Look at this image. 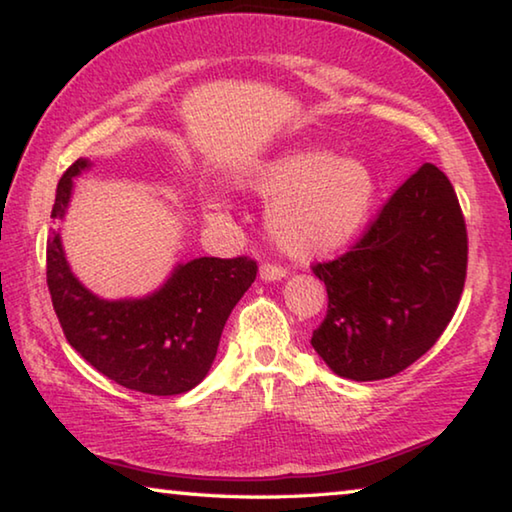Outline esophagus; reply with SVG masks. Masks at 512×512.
Instances as JSON below:
<instances>
[{
	"label": "esophagus",
	"mask_w": 512,
	"mask_h": 512,
	"mask_svg": "<svg viewBox=\"0 0 512 512\" xmlns=\"http://www.w3.org/2000/svg\"><path fill=\"white\" fill-rule=\"evenodd\" d=\"M286 274H288L286 267H281V265H274V263L261 265V279L263 281H281Z\"/></svg>",
	"instance_id": "esophagus-1"
}]
</instances>
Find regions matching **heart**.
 Segmentation results:
<instances>
[{
    "label": "heart",
    "mask_w": 512,
    "mask_h": 512,
    "mask_svg": "<svg viewBox=\"0 0 512 512\" xmlns=\"http://www.w3.org/2000/svg\"><path fill=\"white\" fill-rule=\"evenodd\" d=\"M265 199L274 245L295 261L338 254L365 229L376 199V179L356 158L322 147H297L258 161L238 179Z\"/></svg>",
    "instance_id": "b5f03b06"
}]
</instances>
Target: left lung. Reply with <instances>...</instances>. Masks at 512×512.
<instances>
[{
    "instance_id": "8db88e82",
    "label": "left lung",
    "mask_w": 512,
    "mask_h": 512,
    "mask_svg": "<svg viewBox=\"0 0 512 512\" xmlns=\"http://www.w3.org/2000/svg\"><path fill=\"white\" fill-rule=\"evenodd\" d=\"M313 272L329 295L311 338L324 363L351 381L404 372L438 342L465 286V217L445 172L424 163L347 254Z\"/></svg>"
}]
</instances>
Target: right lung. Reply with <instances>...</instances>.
<instances>
[{
  "label": "right lung",
  "instance_id": "right-lung-1",
  "mask_svg": "<svg viewBox=\"0 0 512 512\" xmlns=\"http://www.w3.org/2000/svg\"><path fill=\"white\" fill-rule=\"evenodd\" d=\"M79 158L58 181L54 220H63ZM247 256L195 258L142 299L108 301L83 288L65 261L58 231L47 240V286L70 345L108 379L145 395H181L211 370L226 320L256 279Z\"/></svg>",
  "mask_w": 512,
  "mask_h": 512
}]
</instances>
